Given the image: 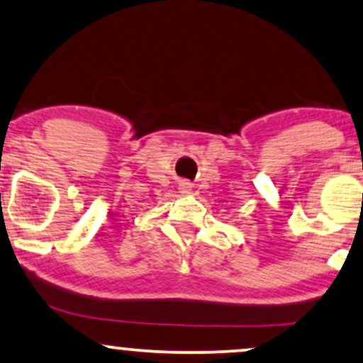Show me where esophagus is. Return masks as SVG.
I'll list each match as a JSON object with an SVG mask.
<instances>
[{
	"instance_id": "34e87169",
	"label": "esophagus",
	"mask_w": 363,
	"mask_h": 363,
	"mask_svg": "<svg viewBox=\"0 0 363 363\" xmlns=\"http://www.w3.org/2000/svg\"><path fill=\"white\" fill-rule=\"evenodd\" d=\"M182 189L185 190V191H189V190H190V185H186V183H183V185H182Z\"/></svg>"
}]
</instances>
